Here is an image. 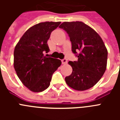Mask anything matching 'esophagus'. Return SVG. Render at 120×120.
Segmentation results:
<instances>
[{
  "label": "esophagus",
  "instance_id": "obj_1",
  "mask_svg": "<svg viewBox=\"0 0 120 120\" xmlns=\"http://www.w3.org/2000/svg\"><path fill=\"white\" fill-rule=\"evenodd\" d=\"M61 62H62V64H67V59L66 58H64V59L61 60Z\"/></svg>",
  "mask_w": 120,
  "mask_h": 120
}]
</instances>
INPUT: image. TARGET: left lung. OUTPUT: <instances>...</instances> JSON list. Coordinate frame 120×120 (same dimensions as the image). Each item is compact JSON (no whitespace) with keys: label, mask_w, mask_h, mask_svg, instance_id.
<instances>
[{"label":"left lung","mask_w":120,"mask_h":120,"mask_svg":"<svg viewBox=\"0 0 120 120\" xmlns=\"http://www.w3.org/2000/svg\"><path fill=\"white\" fill-rule=\"evenodd\" d=\"M68 34L71 51L78 58L69 61L73 72L65 77L67 84L77 91L88 90L99 81L105 72L108 51L99 35L82 22H64L59 26Z\"/></svg>","instance_id":"left-lung-1"}]
</instances>
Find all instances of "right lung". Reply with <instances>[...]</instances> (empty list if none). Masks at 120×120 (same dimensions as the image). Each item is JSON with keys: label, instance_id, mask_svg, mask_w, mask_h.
<instances>
[{"label": "right lung", "instance_id": "right-lung-1", "mask_svg": "<svg viewBox=\"0 0 120 120\" xmlns=\"http://www.w3.org/2000/svg\"><path fill=\"white\" fill-rule=\"evenodd\" d=\"M61 22H46L30 27L15 47L14 66L23 84L35 93L49 86L54 72L61 65L58 59L46 57L49 52L47 41L52 32Z\"/></svg>", "mask_w": 120, "mask_h": 120}]
</instances>
